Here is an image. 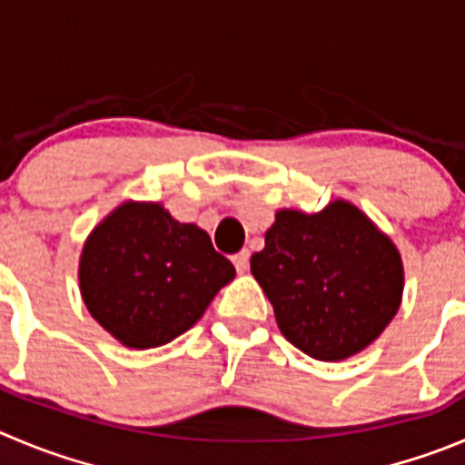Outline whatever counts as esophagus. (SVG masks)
<instances>
[{
	"label": "esophagus",
	"mask_w": 465,
	"mask_h": 465,
	"mask_svg": "<svg viewBox=\"0 0 465 465\" xmlns=\"http://www.w3.org/2000/svg\"><path fill=\"white\" fill-rule=\"evenodd\" d=\"M249 258H251V253H249V249H242L240 253H235L232 255V264H235V269L240 273H244L246 269H249Z\"/></svg>",
	"instance_id": "34e87169"
}]
</instances>
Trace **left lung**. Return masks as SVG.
<instances>
[{"instance_id":"8db88e82","label":"left lung","mask_w":465,"mask_h":465,"mask_svg":"<svg viewBox=\"0 0 465 465\" xmlns=\"http://www.w3.org/2000/svg\"><path fill=\"white\" fill-rule=\"evenodd\" d=\"M251 273L281 333L317 361H342L372 344L404 292L400 251L347 201L317 214L276 212Z\"/></svg>"}]
</instances>
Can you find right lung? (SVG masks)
<instances>
[{"instance_id":"obj_1","label":"right lung","mask_w":465,"mask_h":465,"mask_svg":"<svg viewBox=\"0 0 465 465\" xmlns=\"http://www.w3.org/2000/svg\"><path fill=\"white\" fill-rule=\"evenodd\" d=\"M235 267L210 235L159 203L127 201L97 223L79 258L88 312L130 349L162 347L192 329Z\"/></svg>"}]
</instances>
